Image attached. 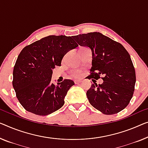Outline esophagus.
<instances>
[{
    "label": "esophagus",
    "mask_w": 148,
    "mask_h": 148,
    "mask_svg": "<svg viewBox=\"0 0 148 148\" xmlns=\"http://www.w3.org/2000/svg\"><path fill=\"white\" fill-rule=\"evenodd\" d=\"M80 82H81L80 80H74V83L76 84H77L80 83Z\"/></svg>",
    "instance_id": "1"
}]
</instances>
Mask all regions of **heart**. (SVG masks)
I'll return each mask as SVG.
<instances>
[{
	"instance_id": "obj_1",
	"label": "heart",
	"mask_w": 148,
	"mask_h": 148,
	"mask_svg": "<svg viewBox=\"0 0 148 148\" xmlns=\"http://www.w3.org/2000/svg\"><path fill=\"white\" fill-rule=\"evenodd\" d=\"M85 49H86V48H80L79 51H81V50ZM71 76L72 77H73L74 78H79L81 76V72L80 70H73V71H72Z\"/></svg>"
}]
</instances>
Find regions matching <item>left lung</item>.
Listing matches in <instances>:
<instances>
[{"label": "left lung", "instance_id": "left-lung-1", "mask_svg": "<svg viewBox=\"0 0 148 148\" xmlns=\"http://www.w3.org/2000/svg\"><path fill=\"white\" fill-rule=\"evenodd\" d=\"M73 38L92 50L91 74L87 78L98 80L102 76V84H93L86 92L90 104L106 115L122 111L130 102L136 81L129 53L120 43L100 32L79 34Z\"/></svg>", "mask_w": 148, "mask_h": 148}]
</instances>
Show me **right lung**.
I'll return each instance as SVG.
<instances>
[{"label":"right lung","instance_id":"1","mask_svg":"<svg viewBox=\"0 0 148 148\" xmlns=\"http://www.w3.org/2000/svg\"><path fill=\"white\" fill-rule=\"evenodd\" d=\"M78 46L71 36L50 35L22 50L13 70L12 85L26 111L46 116L63 106L74 82L65 79L54 85L51 82L52 69L60 66L64 56Z\"/></svg>","mask_w":148,"mask_h":148}]
</instances>
